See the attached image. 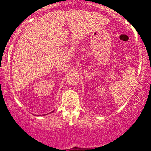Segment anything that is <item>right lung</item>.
Masks as SVG:
<instances>
[{
    "label": "right lung",
    "mask_w": 151,
    "mask_h": 151,
    "mask_svg": "<svg viewBox=\"0 0 151 151\" xmlns=\"http://www.w3.org/2000/svg\"><path fill=\"white\" fill-rule=\"evenodd\" d=\"M53 112H54V111H53Z\"/></svg>",
    "instance_id": "add662e5"
}]
</instances>
